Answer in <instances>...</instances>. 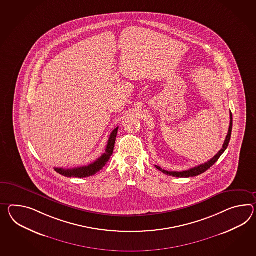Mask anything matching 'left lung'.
Here are the masks:
<instances>
[{"instance_id":"obj_1","label":"left lung","mask_w":256,"mask_h":256,"mask_svg":"<svg viewBox=\"0 0 256 256\" xmlns=\"http://www.w3.org/2000/svg\"><path fill=\"white\" fill-rule=\"evenodd\" d=\"M232 125H233V120H232V112H230V128H228V135L226 137L224 140V144H223V148L221 150H219L218 152L216 154V156H214L212 159L208 162H204L202 164H200L198 166H195L192 168L188 169L186 171H182V172H176V171H166V170H164L161 168L160 166H156V168L158 170H160L161 172H162L164 174H168V176H176V178H190V176H199V174L204 173L206 170L210 168L212 166V164H214L216 161L218 160L219 157L223 154L224 150H226L228 144H230V140L231 138V131H232Z\"/></svg>"}]
</instances>
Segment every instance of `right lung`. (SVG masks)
<instances>
[{
	"instance_id": "right-lung-1",
	"label": "right lung",
	"mask_w": 256,
	"mask_h": 256,
	"mask_svg": "<svg viewBox=\"0 0 256 256\" xmlns=\"http://www.w3.org/2000/svg\"><path fill=\"white\" fill-rule=\"evenodd\" d=\"M118 126L116 128H114L110 135V138L107 142V146H106V154H104L95 162H92L87 166H82V168L72 169L54 168V170L56 171L57 173L62 174L64 176H68V178L74 176V178H87V176H90L92 174H96L97 172H99L102 169V168L106 166V162L109 161L110 157L112 156L114 147L116 144V138L118 135Z\"/></svg>"
}]
</instances>
